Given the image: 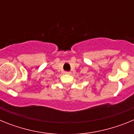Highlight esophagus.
I'll return each mask as SVG.
<instances>
[{
    "mask_svg": "<svg viewBox=\"0 0 134 134\" xmlns=\"http://www.w3.org/2000/svg\"><path fill=\"white\" fill-rule=\"evenodd\" d=\"M65 74H70V72H68V71H66V72H64Z\"/></svg>",
    "mask_w": 134,
    "mask_h": 134,
    "instance_id": "34e87169",
    "label": "esophagus"
}]
</instances>
